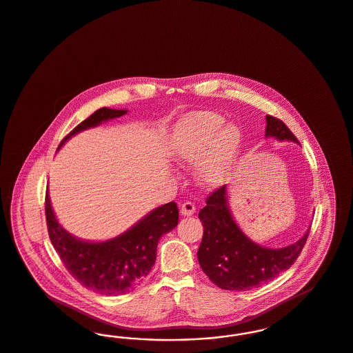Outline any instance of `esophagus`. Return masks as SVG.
Masks as SVG:
<instances>
[{
    "label": "esophagus",
    "instance_id": "obj_1",
    "mask_svg": "<svg viewBox=\"0 0 353 353\" xmlns=\"http://www.w3.org/2000/svg\"><path fill=\"white\" fill-rule=\"evenodd\" d=\"M180 212H181V215H183V216H190L196 212V206L192 202H185V203H183Z\"/></svg>",
    "mask_w": 353,
    "mask_h": 353
}]
</instances>
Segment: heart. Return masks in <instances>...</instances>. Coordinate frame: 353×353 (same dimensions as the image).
I'll list each match as a JSON object with an SVG mask.
<instances>
[{
	"label": "heart",
	"mask_w": 353,
	"mask_h": 353,
	"mask_svg": "<svg viewBox=\"0 0 353 353\" xmlns=\"http://www.w3.org/2000/svg\"><path fill=\"white\" fill-rule=\"evenodd\" d=\"M241 132L234 123L210 112L183 118L172 134L170 154L183 165L198 164L201 186L212 189L226 183L239 156Z\"/></svg>",
	"instance_id": "1"
}]
</instances>
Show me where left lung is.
I'll return each mask as SVG.
<instances>
[{
  "label": "left lung",
  "mask_w": 353,
  "mask_h": 353,
  "mask_svg": "<svg viewBox=\"0 0 353 353\" xmlns=\"http://www.w3.org/2000/svg\"><path fill=\"white\" fill-rule=\"evenodd\" d=\"M265 121L267 139L298 143L282 121L270 115ZM198 216L203 225L197 252L199 265L212 282L225 290H250L272 281L294 264L309 235L307 230L302 238L281 248L256 243L236 223L228 205L227 185L208 198Z\"/></svg>",
  "instance_id": "1"
}]
</instances>
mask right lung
<instances>
[{"label": "right lung", "mask_w": 353, "mask_h": 353, "mask_svg": "<svg viewBox=\"0 0 353 353\" xmlns=\"http://www.w3.org/2000/svg\"><path fill=\"white\" fill-rule=\"evenodd\" d=\"M127 112L101 108L74 127L59 144L57 151L79 132L117 119ZM46 219L51 243L72 276L94 293L119 296L145 280L155 264L159 240L179 223V209L174 202L165 203L141 216L121 235L90 241L72 235L60 225L47 188Z\"/></svg>", "instance_id": "right-lung-1"}]
</instances>
